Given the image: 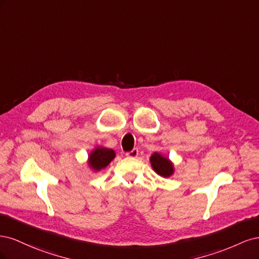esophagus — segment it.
Listing matches in <instances>:
<instances>
[{
    "label": "esophagus",
    "mask_w": 259,
    "mask_h": 259,
    "mask_svg": "<svg viewBox=\"0 0 259 259\" xmlns=\"http://www.w3.org/2000/svg\"><path fill=\"white\" fill-rule=\"evenodd\" d=\"M137 155H138V149L136 148L133 149V150L130 152H126L127 158H137Z\"/></svg>",
    "instance_id": "1"
}]
</instances>
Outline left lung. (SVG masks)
<instances>
[{
	"instance_id": "8db88e82",
	"label": "left lung",
	"mask_w": 259,
	"mask_h": 259,
	"mask_svg": "<svg viewBox=\"0 0 259 259\" xmlns=\"http://www.w3.org/2000/svg\"><path fill=\"white\" fill-rule=\"evenodd\" d=\"M150 163L152 169L156 174L163 178H168L175 173L174 163L171 162L167 156L163 155L160 152H153L150 156Z\"/></svg>"
}]
</instances>
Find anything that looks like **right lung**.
Listing matches in <instances>:
<instances>
[{
	"label": "right lung",
	"instance_id": "right-lung-1",
	"mask_svg": "<svg viewBox=\"0 0 259 259\" xmlns=\"http://www.w3.org/2000/svg\"><path fill=\"white\" fill-rule=\"evenodd\" d=\"M114 158L115 152L112 149L106 148L103 146H96L90 152L86 163H88V166L90 169L97 173V171L106 168Z\"/></svg>",
	"mask_w": 259,
	"mask_h": 259
}]
</instances>
